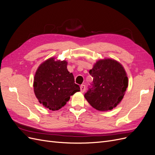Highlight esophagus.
Listing matches in <instances>:
<instances>
[{
    "mask_svg": "<svg viewBox=\"0 0 155 155\" xmlns=\"http://www.w3.org/2000/svg\"><path fill=\"white\" fill-rule=\"evenodd\" d=\"M80 90H81V92H84L86 90V87H85V85H81L80 86Z\"/></svg>",
    "mask_w": 155,
    "mask_h": 155,
    "instance_id": "1",
    "label": "esophagus"
}]
</instances>
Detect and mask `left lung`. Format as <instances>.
<instances>
[{"label": "left lung", "mask_w": 155, "mask_h": 155, "mask_svg": "<svg viewBox=\"0 0 155 155\" xmlns=\"http://www.w3.org/2000/svg\"><path fill=\"white\" fill-rule=\"evenodd\" d=\"M89 74L93 82L84 96L89 104L100 111L115 108L123 99L128 87V78L122 65L112 59H101Z\"/></svg>", "instance_id": "left-lung-1"}]
</instances>
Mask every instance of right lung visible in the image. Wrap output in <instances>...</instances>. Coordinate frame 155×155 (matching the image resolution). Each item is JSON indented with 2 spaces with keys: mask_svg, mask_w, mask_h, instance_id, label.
Here are the masks:
<instances>
[{
  "mask_svg": "<svg viewBox=\"0 0 155 155\" xmlns=\"http://www.w3.org/2000/svg\"><path fill=\"white\" fill-rule=\"evenodd\" d=\"M66 61L51 58L41 63L35 72L34 91L41 104L51 110L66 105L80 87L74 82L72 73L67 70Z\"/></svg>",
  "mask_w": 155,
  "mask_h": 155,
  "instance_id": "1",
  "label": "right lung"
}]
</instances>
